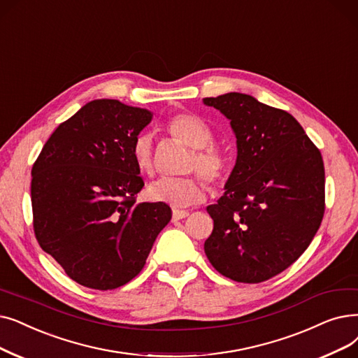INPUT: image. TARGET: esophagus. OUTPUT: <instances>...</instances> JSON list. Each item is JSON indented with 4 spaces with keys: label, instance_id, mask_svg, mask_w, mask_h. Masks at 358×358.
Masks as SVG:
<instances>
[{
    "label": "esophagus",
    "instance_id": "1",
    "mask_svg": "<svg viewBox=\"0 0 358 358\" xmlns=\"http://www.w3.org/2000/svg\"><path fill=\"white\" fill-rule=\"evenodd\" d=\"M189 215H190L189 210H178V209H176V210H173V220L174 221H180V220H184V217H187Z\"/></svg>",
    "mask_w": 358,
    "mask_h": 358
}]
</instances>
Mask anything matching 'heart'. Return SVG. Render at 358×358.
<instances>
[{"label": "heart", "instance_id": "heart-1", "mask_svg": "<svg viewBox=\"0 0 358 358\" xmlns=\"http://www.w3.org/2000/svg\"><path fill=\"white\" fill-rule=\"evenodd\" d=\"M165 129L177 141L193 149L187 165H185V171L197 169L213 184H220L225 178V157L220 149L209 145L212 141V131L203 120L193 114H178L165 122ZM131 157L136 168L142 174H152L153 149L149 134L136 137ZM206 194L208 185L199 176L161 178L152 182L146 190V196L150 201L177 209L196 205L203 200Z\"/></svg>", "mask_w": 358, "mask_h": 358}]
</instances>
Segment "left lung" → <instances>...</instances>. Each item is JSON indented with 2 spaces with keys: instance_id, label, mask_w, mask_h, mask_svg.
Returning a JSON list of instances; mask_svg holds the SVG:
<instances>
[{
  "instance_id": "left-lung-1",
  "label": "left lung",
  "mask_w": 358,
  "mask_h": 358,
  "mask_svg": "<svg viewBox=\"0 0 358 358\" xmlns=\"http://www.w3.org/2000/svg\"><path fill=\"white\" fill-rule=\"evenodd\" d=\"M203 103L228 118L237 138L225 193L206 208L213 231L205 253L232 281L263 282L291 266L320 227L322 155L291 114L255 96L229 92Z\"/></svg>"
}]
</instances>
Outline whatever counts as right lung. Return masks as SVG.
Here are the masks:
<instances>
[{"mask_svg": "<svg viewBox=\"0 0 358 358\" xmlns=\"http://www.w3.org/2000/svg\"><path fill=\"white\" fill-rule=\"evenodd\" d=\"M152 118L117 99L90 101L59 124L34 164L38 243L83 287L131 281L173 216L168 205L136 203L145 182L131 149Z\"/></svg>", "mask_w": 358, "mask_h": 358, "instance_id": "add662e5", "label": "right lung"}]
</instances>
